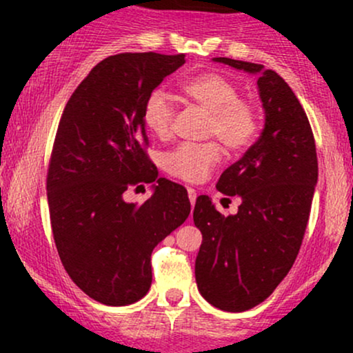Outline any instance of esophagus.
Instances as JSON below:
<instances>
[{"mask_svg":"<svg viewBox=\"0 0 353 353\" xmlns=\"http://www.w3.org/2000/svg\"><path fill=\"white\" fill-rule=\"evenodd\" d=\"M188 194H189V201H190V204H196V197H197V194H196V190L194 189H188Z\"/></svg>","mask_w":353,"mask_h":353,"instance_id":"esophagus-1","label":"esophagus"}]
</instances>
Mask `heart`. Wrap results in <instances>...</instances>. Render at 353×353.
I'll use <instances>...</instances> for the list:
<instances>
[{"label": "heart", "instance_id": "obj_1", "mask_svg": "<svg viewBox=\"0 0 353 353\" xmlns=\"http://www.w3.org/2000/svg\"><path fill=\"white\" fill-rule=\"evenodd\" d=\"M182 91L209 112L208 134L217 136L230 151H244L259 132L255 109L239 99L236 84L216 72H204L185 81ZM174 104L164 89H152L144 101L143 121L151 134L168 137L171 132ZM217 143L182 144L164 157V169L171 176L188 182H201L221 161Z\"/></svg>", "mask_w": 353, "mask_h": 353}]
</instances>
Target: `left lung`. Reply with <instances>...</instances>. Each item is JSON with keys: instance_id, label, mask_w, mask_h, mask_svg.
<instances>
[{"instance_id": "left-lung-1", "label": "left lung", "mask_w": 353, "mask_h": 353, "mask_svg": "<svg viewBox=\"0 0 353 353\" xmlns=\"http://www.w3.org/2000/svg\"><path fill=\"white\" fill-rule=\"evenodd\" d=\"M212 61L257 76L265 116L261 137L217 181L219 192L241 197L237 214L224 217L209 196L194 208L202 232L197 289L217 309L244 312L264 302L294 265L317 185V151L302 104L277 72L247 61Z\"/></svg>"}]
</instances>
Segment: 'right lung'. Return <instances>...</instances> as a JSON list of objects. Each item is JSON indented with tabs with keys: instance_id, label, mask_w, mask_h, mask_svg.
<instances>
[{
	"instance_id": "right-lung-1",
	"label": "right lung",
	"mask_w": 353,
	"mask_h": 353,
	"mask_svg": "<svg viewBox=\"0 0 353 353\" xmlns=\"http://www.w3.org/2000/svg\"><path fill=\"white\" fill-rule=\"evenodd\" d=\"M185 63L184 54L123 52L92 68L61 116L50 169L52 236L72 282L104 305L143 299L152 282L151 254L189 217L188 190L157 177L144 148L149 92ZM154 181L137 206L132 185Z\"/></svg>"
}]
</instances>
